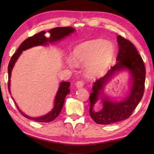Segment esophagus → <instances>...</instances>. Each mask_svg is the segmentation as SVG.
I'll return each mask as SVG.
<instances>
[{"label": "esophagus", "instance_id": "obj_1", "mask_svg": "<svg viewBox=\"0 0 154 154\" xmlns=\"http://www.w3.org/2000/svg\"><path fill=\"white\" fill-rule=\"evenodd\" d=\"M84 84H85L84 81L81 80V81H77V83H76V84H75V85H76V87L77 88H81V87H82L84 86Z\"/></svg>", "mask_w": 154, "mask_h": 154}]
</instances>
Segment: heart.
<instances>
[{"instance_id":"b5f03b06","label":"heart","mask_w":154,"mask_h":154,"mask_svg":"<svg viewBox=\"0 0 154 154\" xmlns=\"http://www.w3.org/2000/svg\"><path fill=\"white\" fill-rule=\"evenodd\" d=\"M114 54L115 48L112 42L97 39L83 42L75 48L73 59L69 57L67 63L71 67L87 63V74L97 76L106 69Z\"/></svg>"}]
</instances>
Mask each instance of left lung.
<instances>
[{
	"instance_id": "left-lung-1",
	"label": "left lung",
	"mask_w": 154,
	"mask_h": 154,
	"mask_svg": "<svg viewBox=\"0 0 154 154\" xmlns=\"http://www.w3.org/2000/svg\"><path fill=\"white\" fill-rule=\"evenodd\" d=\"M117 41L119 45V51L116 65L111 67L105 75L94 83L93 91L89 96V114L97 124H111L128 119L142 100L144 93L146 68L141 55L128 40L118 35ZM124 68H128L133 77V85L129 95L126 100L119 103L103 99V109L97 112L94 111V104L97 100L100 90L102 89L103 85L115 72Z\"/></svg>"
}]
</instances>
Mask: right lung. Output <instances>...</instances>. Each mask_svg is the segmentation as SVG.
Wrapping results in <instances>:
<instances>
[{
	"label": "right lung",
	"mask_w": 154,
	"mask_h": 154,
	"mask_svg": "<svg viewBox=\"0 0 154 154\" xmlns=\"http://www.w3.org/2000/svg\"><path fill=\"white\" fill-rule=\"evenodd\" d=\"M75 31V29L72 27H57L51 29V30L48 31L50 34V38H47L45 37V34L46 32L42 31L39 33H37L32 35L31 37L28 38L26 40H25L22 42L21 45H20L19 48H18L17 51L12 55V56L10 60V62L8 63V88L10 89V79H11V71L13 67H14V63L16 61L18 60L20 55L21 54L22 51L27 50V49L30 48L32 47L36 46V45H45L47 44L48 42H51L57 41L63 38L66 35H69L72 32ZM70 86L69 82H61L60 84V87L59 88V90L57 93L56 97H55V106L53 110H51V112H49L48 114H45L44 116L38 117V118H32L30 116H28L26 115L23 113L22 111L18 109V106L17 109L19 110V112L21 113L22 116L27 118L28 119H30L32 120L36 121L38 122H50L55 120L60 114L62 108L63 106L65 98L66 97L67 94L69 93L70 90L69 89V87ZM9 93L10 90H9Z\"/></svg>",
	"instance_id": "1"
}]
</instances>
